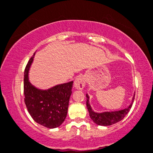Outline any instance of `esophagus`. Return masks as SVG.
Instances as JSON below:
<instances>
[{
    "mask_svg": "<svg viewBox=\"0 0 153 153\" xmlns=\"http://www.w3.org/2000/svg\"><path fill=\"white\" fill-rule=\"evenodd\" d=\"M86 84V78L84 76H79L76 77V79L74 81V86L76 89L79 90H82L85 87Z\"/></svg>",
    "mask_w": 153,
    "mask_h": 153,
    "instance_id": "1",
    "label": "esophagus"
}]
</instances>
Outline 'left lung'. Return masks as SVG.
<instances>
[{"label":"left lung","mask_w":153,"mask_h":153,"mask_svg":"<svg viewBox=\"0 0 153 153\" xmlns=\"http://www.w3.org/2000/svg\"><path fill=\"white\" fill-rule=\"evenodd\" d=\"M86 97H87V107L88 111H89L90 118L93 120V122L95 124L100 125V126H109V125H112L113 124H115L123 120L127 113L130 112L134 100V94L132 101L131 102L130 106L127 108L121 109V110L96 112L91 109L90 104H89V97L88 94H86Z\"/></svg>","instance_id":"8db88e82"}]
</instances>
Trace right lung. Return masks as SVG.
<instances>
[{
	"mask_svg": "<svg viewBox=\"0 0 153 153\" xmlns=\"http://www.w3.org/2000/svg\"><path fill=\"white\" fill-rule=\"evenodd\" d=\"M34 56L30 59L24 72V102L34 121L49 129L56 128L64 123L67 114L73 81L41 89L30 83L29 70Z\"/></svg>",
	"mask_w": 153,
	"mask_h": 153,
	"instance_id": "add662e5",
	"label": "right lung"
}]
</instances>
